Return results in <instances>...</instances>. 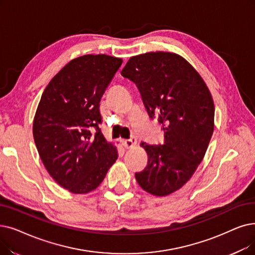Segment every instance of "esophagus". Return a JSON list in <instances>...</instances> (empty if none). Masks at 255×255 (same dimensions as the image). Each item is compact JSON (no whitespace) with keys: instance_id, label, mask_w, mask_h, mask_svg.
<instances>
[{"instance_id":"obj_1","label":"esophagus","mask_w":255,"mask_h":255,"mask_svg":"<svg viewBox=\"0 0 255 255\" xmlns=\"http://www.w3.org/2000/svg\"><path fill=\"white\" fill-rule=\"evenodd\" d=\"M122 145H123L126 149L133 148L136 145V138L135 137H132L130 139H125V140L122 141Z\"/></svg>"}]
</instances>
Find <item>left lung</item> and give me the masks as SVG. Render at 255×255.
<instances>
[{"mask_svg": "<svg viewBox=\"0 0 255 255\" xmlns=\"http://www.w3.org/2000/svg\"><path fill=\"white\" fill-rule=\"evenodd\" d=\"M121 74L136 84L164 133L162 145L140 143L148 162L135 179L147 193L168 196L192 178L204 157L215 127L212 94L194 66L172 52L132 56Z\"/></svg>", "mask_w": 255, "mask_h": 255, "instance_id": "left-lung-1", "label": "left lung"}]
</instances>
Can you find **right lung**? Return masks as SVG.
I'll return each instance as SVG.
<instances>
[{
	"label": "right lung",
	"mask_w": 255,
	"mask_h": 255,
	"mask_svg": "<svg viewBox=\"0 0 255 255\" xmlns=\"http://www.w3.org/2000/svg\"><path fill=\"white\" fill-rule=\"evenodd\" d=\"M122 62L106 54L77 57L41 95L33 137L48 173L73 194L96 190L118 158L117 147L99 129V103Z\"/></svg>",
	"instance_id": "add662e5"
}]
</instances>
